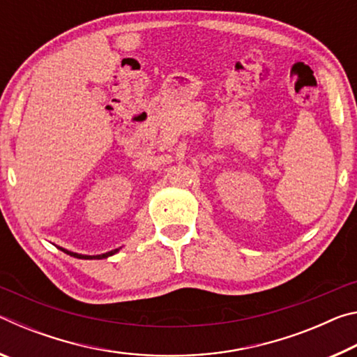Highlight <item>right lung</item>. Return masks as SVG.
Here are the masks:
<instances>
[{
	"label": "right lung",
	"instance_id": "right-lung-1",
	"mask_svg": "<svg viewBox=\"0 0 357 357\" xmlns=\"http://www.w3.org/2000/svg\"><path fill=\"white\" fill-rule=\"evenodd\" d=\"M59 250H63L64 253H68V255H70V257H74V258H80V259H102V258H108V257H112V255H114V253H116L119 249H114V250H112V252H107V253H102V255H82V253H75V252H69V250H66V249H63V247H58Z\"/></svg>",
	"mask_w": 357,
	"mask_h": 357
}]
</instances>
